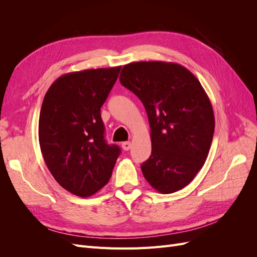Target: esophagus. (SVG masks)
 <instances>
[{"instance_id": "esophagus-1", "label": "esophagus", "mask_w": 257, "mask_h": 257, "mask_svg": "<svg viewBox=\"0 0 257 257\" xmlns=\"http://www.w3.org/2000/svg\"><path fill=\"white\" fill-rule=\"evenodd\" d=\"M122 148H123V150L128 151V150L131 149V148H132L131 142H124V143H122Z\"/></svg>"}]
</instances>
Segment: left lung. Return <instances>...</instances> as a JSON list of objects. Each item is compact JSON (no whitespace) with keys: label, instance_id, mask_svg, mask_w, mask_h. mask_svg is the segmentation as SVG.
Wrapping results in <instances>:
<instances>
[{"label":"left lung","instance_id":"8db88e82","mask_svg":"<svg viewBox=\"0 0 257 257\" xmlns=\"http://www.w3.org/2000/svg\"><path fill=\"white\" fill-rule=\"evenodd\" d=\"M120 82L142 100L149 119L146 180L163 194L183 189L204 166L212 143L214 114L206 91L188 68L173 62L126 64Z\"/></svg>","mask_w":257,"mask_h":257}]
</instances>
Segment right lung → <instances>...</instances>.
Masks as SVG:
<instances>
[{"instance_id": "add662e5", "label": "right lung", "mask_w": 257, "mask_h": 257, "mask_svg": "<svg viewBox=\"0 0 257 257\" xmlns=\"http://www.w3.org/2000/svg\"><path fill=\"white\" fill-rule=\"evenodd\" d=\"M121 66L62 75L44 97L38 139L44 161L62 188L89 197L107 184L121 152L105 141L100 107Z\"/></svg>"}]
</instances>
